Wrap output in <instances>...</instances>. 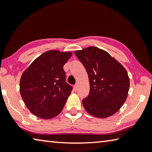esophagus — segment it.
Here are the masks:
<instances>
[{
	"mask_svg": "<svg viewBox=\"0 0 152 152\" xmlns=\"http://www.w3.org/2000/svg\"><path fill=\"white\" fill-rule=\"evenodd\" d=\"M73 89H74V90L75 91H77V85H75V86H73Z\"/></svg>",
	"mask_w": 152,
	"mask_h": 152,
	"instance_id": "obj_1",
	"label": "esophagus"
}]
</instances>
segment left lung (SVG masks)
I'll list each match as a JSON object with an SVG mask.
<instances>
[{"instance_id": "8db88e82", "label": "left lung", "mask_w": 152, "mask_h": 152, "mask_svg": "<svg viewBox=\"0 0 152 152\" xmlns=\"http://www.w3.org/2000/svg\"><path fill=\"white\" fill-rule=\"evenodd\" d=\"M75 54L89 76V95L82 100L86 110L99 118H108L121 107L127 99L129 79L118 61L105 50L90 47Z\"/></svg>"}]
</instances>
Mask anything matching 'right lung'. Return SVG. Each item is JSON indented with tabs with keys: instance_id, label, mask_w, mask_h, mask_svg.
Wrapping results in <instances>:
<instances>
[{
	"instance_id": "right-lung-1",
	"label": "right lung",
	"mask_w": 152,
	"mask_h": 152,
	"mask_svg": "<svg viewBox=\"0 0 152 152\" xmlns=\"http://www.w3.org/2000/svg\"><path fill=\"white\" fill-rule=\"evenodd\" d=\"M71 52L50 50L37 57L23 72L20 93L26 107L39 118H55L63 110L73 87L66 83L63 66Z\"/></svg>"
}]
</instances>
